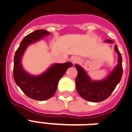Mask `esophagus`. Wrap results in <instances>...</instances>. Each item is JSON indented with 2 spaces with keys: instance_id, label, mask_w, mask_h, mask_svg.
Returning <instances> with one entry per match:
<instances>
[{
  "instance_id": "obj_1",
  "label": "esophagus",
  "mask_w": 132,
  "mask_h": 132,
  "mask_svg": "<svg viewBox=\"0 0 132 132\" xmlns=\"http://www.w3.org/2000/svg\"><path fill=\"white\" fill-rule=\"evenodd\" d=\"M71 61H72L73 63H78L79 61V58L78 57H77V56H73V57L71 58Z\"/></svg>"
}]
</instances>
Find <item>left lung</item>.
I'll return each instance as SVG.
<instances>
[{
  "instance_id": "8db88e82",
  "label": "left lung",
  "mask_w": 132,
  "mask_h": 132,
  "mask_svg": "<svg viewBox=\"0 0 132 132\" xmlns=\"http://www.w3.org/2000/svg\"><path fill=\"white\" fill-rule=\"evenodd\" d=\"M106 42L113 43L109 39ZM115 50L118 54V63L111 73L103 80L92 81L87 74L81 66L76 64L78 75L76 78V89L80 96L87 101L100 102L108 98L116 89L122 76V59L117 45Z\"/></svg>"
}]
</instances>
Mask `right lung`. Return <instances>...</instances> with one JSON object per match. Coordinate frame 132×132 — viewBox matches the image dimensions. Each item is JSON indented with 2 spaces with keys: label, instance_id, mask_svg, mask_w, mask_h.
<instances>
[{
  "label": "right lung",
  "instance_id": "add662e5",
  "mask_svg": "<svg viewBox=\"0 0 132 132\" xmlns=\"http://www.w3.org/2000/svg\"><path fill=\"white\" fill-rule=\"evenodd\" d=\"M50 34V33L43 29L36 30L29 34L22 40L14 54L13 69L14 81L26 96L38 101H45L53 96L56 92L59 80L65 74L67 69L73 66L71 62L55 63L46 72L38 76H31L23 69L21 59L26 47L30 44Z\"/></svg>",
  "mask_w": 132,
  "mask_h": 132
}]
</instances>
